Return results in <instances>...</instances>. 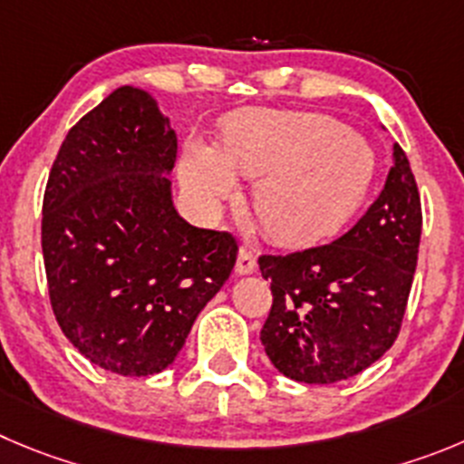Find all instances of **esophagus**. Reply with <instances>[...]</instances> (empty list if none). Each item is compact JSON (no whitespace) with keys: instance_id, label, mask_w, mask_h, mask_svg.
<instances>
[{"instance_id":"esophagus-1","label":"esophagus","mask_w":464,"mask_h":464,"mask_svg":"<svg viewBox=\"0 0 464 464\" xmlns=\"http://www.w3.org/2000/svg\"><path fill=\"white\" fill-rule=\"evenodd\" d=\"M254 270H256V254H254L246 245H242L240 252H237L236 272L237 275H252Z\"/></svg>"}]
</instances>
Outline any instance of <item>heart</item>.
Segmentation results:
<instances>
[{
  "mask_svg": "<svg viewBox=\"0 0 464 464\" xmlns=\"http://www.w3.org/2000/svg\"><path fill=\"white\" fill-rule=\"evenodd\" d=\"M258 179L254 206L263 228L304 245L343 227L369 192L375 155L339 121L302 111H249L231 121L222 153L201 141L185 150V188L212 208L236 188V173Z\"/></svg>",
  "mask_w": 464,
  "mask_h": 464,
  "instance_id": "obj_1",
  "label": "heart"
}]
</instances>
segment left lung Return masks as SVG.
<instances>
[{"label": "left lung", "instance_id": "1", "mask_svg": "<svg viewBox=\"0 0 464 464\" xmlns=\"http://www.w3.org/2000/svg\"><path fill=\"white\" fill-rule=\"evenodd\" d=\"M421 222L412 167L393 146L384 189L353 228L327 245L261 254L272 291L261 343L279 373L332 384L392 348L412 291Z\"/></svg>", "mask_w": 464, "mask_h": 464}]
</instances>
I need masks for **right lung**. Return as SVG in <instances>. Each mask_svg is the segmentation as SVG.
Segmentation results:
<instances>
[{
	"mask_svg": "<svg viewBox=\"0 0 464 464\" xmlns=\"http://www.w3.org/2000/svg\"><path fill=\"white\" fill-rule=\"evenodd\" d=\"M179 140L146 91L121 86L82 116L52 164L41 245L54 318L101 369L160 373L237 258L228 231L171 201Z\"/></svg>",
	"mask_w": 464,
	"mask_h": 464,
	"instance_id": "right-lung-1",
	"label": "right lung"
}]
</instances>
